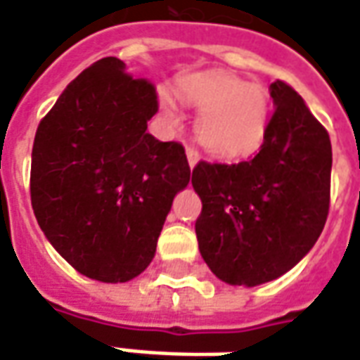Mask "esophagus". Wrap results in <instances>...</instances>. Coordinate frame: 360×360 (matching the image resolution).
I'll return each mask as SVG.
<instances>
[{"instance_id": "obj_1", "label": "esophagus", "mask_w": 360, "mask_h": 360, "mask_svg": "<svg viewBox=\"0 0 360 360\" xmlns=\"http://www.w3.org/2000/svg\"><path fill=\"white\" fill-rule=\"evenodd\" d=\"M186 157H188V165L193 168L200 160V151L195 147H186Z\"/></svg>"}]
</instances>
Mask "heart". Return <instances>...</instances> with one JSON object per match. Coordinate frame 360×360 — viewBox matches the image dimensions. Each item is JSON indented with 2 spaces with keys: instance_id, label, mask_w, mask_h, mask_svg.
I'll list each match as a JSON object with an SVG mask.
<instances>
[{
  "instance_id": "obj_1",
  "label": "heart",
  "mask_w": 360,
  "mask_h": 360,
  "mask_svg": "<svg viewBox=\"0 0 360 360\" xmlns=\"http://www.w3.org/2000/svg\"><path fill=\"white\" fill-rule=\"evenodd\" d=\"M178 96L201 112L195 134L211 155L233 159L254 151L269 122V94L226 71L193 75L178 85ZM168 112L170 103L165 101Z\"/></svg>"
}]
</instances>
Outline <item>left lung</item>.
Wrapping results in <instances>:
<instances>
[{
  "instance_id": "8db88e82",
  "label": "left lung",
  "mask_w": 360,
  "mask_h": 360,
  "mask_svg": "<svg viewBox=\"0 0 360 360\" xmlns=\"http://www.w3.org/2000/svg\"><path fill=\"white\" fill-rule=\"evenodd\" d=\"M274 116L256 157L200 160L195 234L209 269L229 285L274 281L307 256L330 211L331 143L326 127L285 81L269 86Z\"/></svg>"
}]
</instances>
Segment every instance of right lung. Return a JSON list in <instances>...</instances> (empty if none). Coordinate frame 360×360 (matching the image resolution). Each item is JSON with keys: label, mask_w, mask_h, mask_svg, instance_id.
<instances>
[{"label": "right lung", "mask_w": 360, "mask_h": 360, "mask_svg": "<svg viewBox=\"0 0 360 360\" xmlns=\"http://www.w3.org/2000/svg\"><path fill=\"white\" fill-rule=\"evenodd\" d=\"M155 85L103 58L65 86L38 124L30 201L58 254L85 277L126 283L145 271L172 200L190 182L178 141H159L147 122Z\"/></svg>", "instance_id": "add662e5"}]
</instances>
